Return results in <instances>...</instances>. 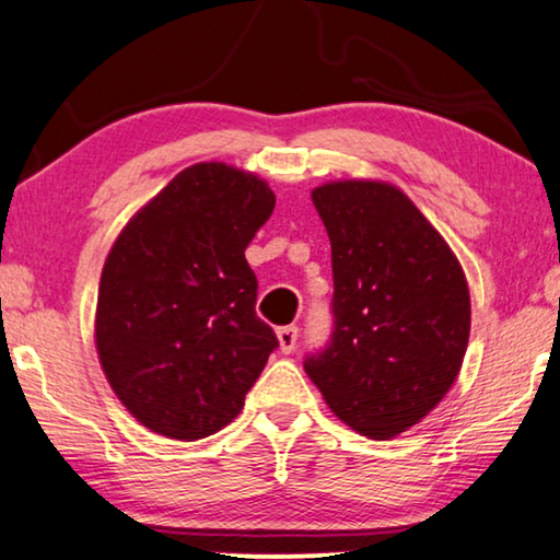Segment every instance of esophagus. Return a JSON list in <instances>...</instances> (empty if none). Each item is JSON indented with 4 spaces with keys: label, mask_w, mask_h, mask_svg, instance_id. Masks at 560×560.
Here are the masks:
<instances>
[{
    "label": "esophagus",
    "mask_w": 560,
    "mask_h": 560,
    "mask_svg": "<svg viewBox=\"0 0 560 560\" xmlns=\"http://www.w3.org/2000/svg\"><path fill=\"white\" fill-rule=\"evenodd\" d=\"M278 342H280V350L290 354L292 350H295L298 345V327L295 325H288V327H280L278 329Z\"/></svg>",
    "instance_id": "obj_1"
}]
</instances>
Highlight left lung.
Here are the masks:
<instances>
[{"label":"left lung","mask_w":560,"mask_h":560,"mask_svg":"<svg viewBox=\"0 0 560 560\" xmlns=\"http://www.w3.org/2000/svg\"><path fill=\"white\" fill-rule=\"evenodd\" d=\"M313 203L332 245L335 329L305 372L347 427L392 439L452 389L469 345V285L452 247L392 183H325Z\"/></svg>","instance_id":"8db88e82"}]
</instances>
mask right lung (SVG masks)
I'll use <instances>...</instances> for the list:
<instances>
[{
  "label": "right lung",
  "instance_id": "right-lung-1",
  "mask_svg": "<svg viewBox=\"0 0 560 560\" xmlns=\"http://www.w3.org/2000/svg\"><path fill=\"white\" fill-rule=\"evenodd\" d=\"M272 208L255 173L196 163L116 237L98 282L96 352L151 432L180 442L220 432L278 347L255 315L258 280L245 260Z\"/></svg>",
  "mask_w": 560,
  "mask_h": 560
}]
</instances>
